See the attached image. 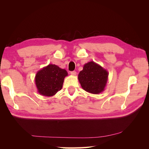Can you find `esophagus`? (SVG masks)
Wrapping results in <instances>:
<instances>
[{
  "label": "esophagus",
  "instance_id": "obj_1",
  "mask_svg": "<svg viewBox=\"0 0 149 149\" xmlns=\"http://www.w3.org/2000/svg\"><path fill=\"white\" fill-rule=\"evenodd\" d=\"M71 75H73V76H76V71H71Z\"/></svg>",
  "mask_w": 149,
  "mask_h": 149
}]
</instances>
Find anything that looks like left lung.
I'll use <instances>...</instances> for the list:
<instances>
[{"instance_id": "left-lung-1", "label": "left lung", "mask_w": 149, "mask_h": 149, "mask_svg": "<svg viewBox=\"0 0 149 149\" xmlns=\"http://www.w3.org/2000/svg\"><path fill=\"white\" fill-rule=\"evenodd\" d=\"M108 75L106 70L92 61L84 64L78 74V80L84 91L98 94L104 91Z\"/></svg>"}]
</instances>
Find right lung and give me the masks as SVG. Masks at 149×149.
<instances>
[{
	"mask_svg": "<svg viewBox=\"0 0 149 149\" xmlns=\"http://www.w3.org/2000/svg\"><path fill=\"white\" fill-rule=\"evenodd\" d=\"M68 76L65 69L49 64L39 70L35 77L38 93L44 96H53L61 89L64 79Z\"/></svg>",
	"mask_w": 149,
	"mask_h": 149,
	"instance_id": "right-lung-1",
	"label": "right lung"
}]
</instances>
